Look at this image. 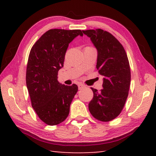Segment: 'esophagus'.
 Listing matches in <instances>:
<instances>
[{"label": "esophagus", "instance_id": "esophagus-1", "mask_svg": "<svg viewBox=\"0 0 156 156\" xmlns=\"http://www.w3.org/2000/svg\"><path fill=\"white\" fill-rule=\"evenodd\" d=\"M84 87H85V86H84V84H78V89H80H80L84 88Z\"/></svg>", "mask_w": 156, "mask_h": 156}]
</instances>
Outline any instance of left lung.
<instances>
[{"label":"left lung","mask_w":156,"mask_h":156,"mask_svg":"<svg viewBox=\"0 0 156 156\" xmlns=\"http://www.w3.org/2000/svg\"><path fill=\"white\" fill-rule=\"evenodd\" d=\"M98 51L96 68L103 76L100 91L91 87L94 97L89 103L91 114L102 122H109L119 115L128 97L131 71L127 55L112 34L101 29L83 31Z\"/></svg>","instance_id":"left-lung-1"}]
</instances>
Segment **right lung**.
Wrapping results in <instances>:
<instances>
[{
  "mask_svg": "<svg viewBox=\"0 0 156 156\" xmlns=\"http://www.w3.org/2000/svg\"><path fill=\"white\" fill-rule=\"evenodd\" d=\"M78 35L83 36L80 30H49L36 42L29 55L26 84L31 106L48 125H58L67 118L78 91L75 84H60L58 72L63 67L69 44Z\"/></svg>",
  "mask_w": 156,
  "mask_h": 156,
  "instance_id": "obj_1",
  "label": "right lung"
}]
</instances>
